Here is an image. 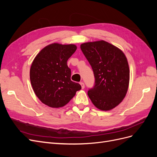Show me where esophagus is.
I'll return each mask as SVG.
<instances>
[{"mask_svg": "<svg viewBox=\"0 0 157 157\" xmlns=\"http://www.w3.org/2000/svg\"><path fill=\"white\" fill-rule=\"evenodd\" d=\"M80 84L81 85V88H82V89H84V87H85V86H84V82H80Z\"/></svg>", "mask_w": 157, "mask_h": 157, "instance_id": "34e87169", "label": "esophagus"}]
</instances>
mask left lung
Returning <instances> with one entry per match:
<instances>
[{
	"instance_id": "left-lung-1",
	"label": "left lung",
	"mask_w": 157,
	"mask_h": 157,
	"mask_svg": "<svg viewBox=\"0 0 157 157\" xmlns=\"http://www.w3.org/2000/svg\"><path fill=\"white\" fill-rule=\"evenodd\" d=\"M92 68L95 78L88 95L94 105L102 111L117 106L124 98L130 80V69L124 54L104 40L80 45Z\"/></svg>"
}]
</instances>
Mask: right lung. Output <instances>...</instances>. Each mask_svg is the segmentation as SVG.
Here are the masks:
<instances>
[{
    "label": "right lung",
    "mask_w": 157,
    "mask_h": 157,
    "mask_svg": "<svg viewBox=\"0 0 157 157\" xmlns=\"http://www.w3.org/2000/svg\"><path fill=\"white\" fill-rule=\"evenodd\" d=\"M77 50L74 44L54 43L42 49L33 60L30 80L36 96L45 105L58 108L65 105L81 86L71 80L67 61Z\"/></svg>",
    "instance_id": "1"
}]
</instances>
